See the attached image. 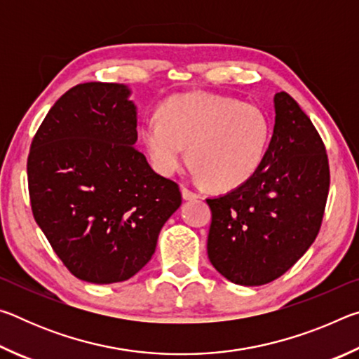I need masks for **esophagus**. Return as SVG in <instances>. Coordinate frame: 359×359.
Returning <instances> with one entry per match:
<instances>
[{
    "label": "esophagus",
    "mask_w": 359,
    "mask_h": 359,
    "mask_svg": "<svg viewBox=\"0 0 359 359\" xmlns=\"http://www.w3.org/2000/svg\"><path fill=\"white\" fill-rule=\"evenodd\" d=\"M182 196H184L185 201H191V199H198V198H199V194H198V193H194V191H191L190 188L182 187Z\"/></svg>",
    "instance_id": "esophagus-1"
}]
</instances>
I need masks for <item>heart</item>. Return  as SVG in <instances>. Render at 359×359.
Listing matches in <instances>:
<instances>
[{
	"label": "heart",
	"instance_id": "heart-1",
	"mask_svg": "<svg viewBox=\"0 0 359 359\" xmlns=\"http://www.w3.org/2000/svg\"><path fill=\"white\" fill-rule=\"evenodd\" d=\"M141 141L158 172L172 175L185 160L215 190H234L263 166L271 121L263 109L215 93H185L163 102L158 120L145 118Z\"/></svg>",
	"mask_w": 359,
	"mask_h": 359
}]
</instances>
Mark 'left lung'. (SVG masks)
Segmentation results:
<instances>
[{
	"mask_svg": "<svg viewBox=\"0 0 359 359\" xmlns=\"http://www.w3.org/2000/svg\"><path fill=\"white\" fill-rule=\"evenodd\" d=\"M276 125L263 166L212 210L208 255L229 282L259 287L283 276L317 238L330 191L325 144L288 93L274 96Z\"/></svg>",
	"mask_w": 359,
	"mask_h": 359,
	"instance_id": "obj_1",
	"label": "left lung"
}]
</instances>
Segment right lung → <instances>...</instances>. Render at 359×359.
I'll return each mask as SVG.
<instances>
[{"label": "right lung", "mask_w": 359, "mask_h": 359, "mask_svg": "<svg viewBox=\"0 0 359 359\" xmlns=\"http://www.w3.org/2000/svg\"><path fill=\"white\" fill-rule=\"evenodd\" d=\"M130 95L123 83L76 85L48 111L28 155L34 220L71 274L90 283L137 274L182 204L179 185L136 149Z\"/></svg>", "instance_id": "obj_1"}]
</instances>
